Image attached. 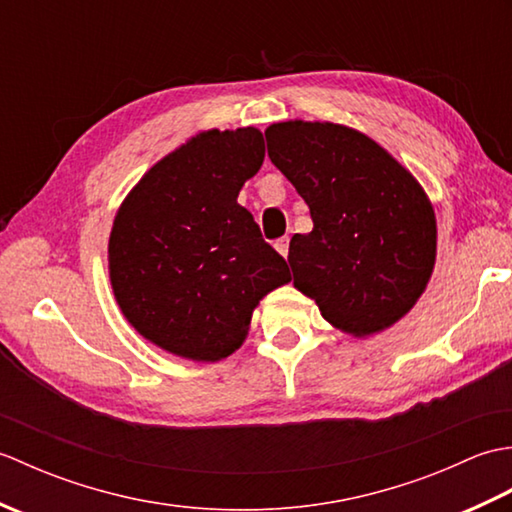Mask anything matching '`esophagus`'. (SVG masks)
Returning a JSON list of instances; mask_svg holds the SVG:
<instances>
[{
	"label": "esophagus",
	"mask_w": 512,
	"mask_h": 512,
	"mask_svg": "<svg viewBox=\"0 0 512 512\" xmlns=\"http://www.w3.org/2000/svg\"><path fill=\"white\" fill-rule=\"evenodd\" d=\"M288 246H290V239L288 237H281L275 242V250L281 257H288Z\"/></svg>",
	"instance_id": "esophagus-1"
}]
</instances>
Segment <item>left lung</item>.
Returning a JSON list of instances; mask_svg holds the SVG:
<instances>
[{"label": "left lung", "instance_id": "1", "mask_svg": "<svg viewBox=\"0 0 512 512\" xmlns=\"http://www.w3.org/2000/svg\"><path fill=\"white\" fill-rule=\"evenodd\" d=\"M266 143L314 224L290 239L295 288L345 334L365 339L391 328L416 306L436 266V213L420 182L345 125L275 123Z\"/></svg>", "mask_w": 512, "mask_h": 512}]
</instances>
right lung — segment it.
Wrapping results in <instances>:
<instances>
[{
  "label": "right lung",
  "mask_w": 512,
  "mask_h": 512,
  "mask_svg": "<svg viewBox=\"0 0 512 512\" xmlns=\"http://www.w3.org/2000/svg\"><path fill=\"white\" fill-rule=\"evenodd\" d=\"M266 156L257 127L209 129L173 149L127 193L107 244L129 325L160 350L215 363L246 341L250 317L290 281L237 195Z\"/></svg>",
  "instance_id": "right-lung-1"
}]
</instances>
